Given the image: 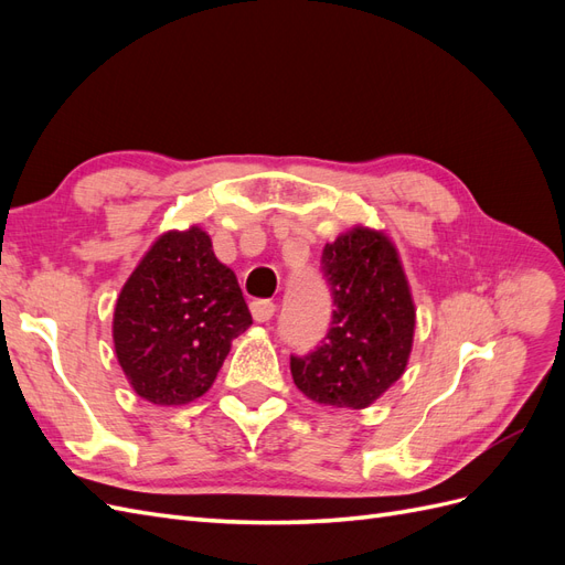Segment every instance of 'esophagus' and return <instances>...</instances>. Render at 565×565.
Listing matches in <instances>:
<instances>
[{
	"instance_id": "1",
	"label": "esophagus",
	"mask_w": 565,
	"mask_h": 565,
	"mask_svg": "<svg viewBox=\"0 0 565 565\" xmlns=\"http://www.w3.org/2000/svg\"><path fill=\"white\" fill-rule=\"evenodd\" d=\"M249 309H252V316L256 322H268L273 316H276L278 306L268 299H256L249 303Z\"/></svg>"
}]
</instances>
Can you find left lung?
I'll list each match as a JSON object with an SVG mask.
<instances>
[{
  "label": "left lung",
  "instance_id": "left-lung-1",
  "mask_svg": "<svg viewBox=\"0 0 565 565\" xmlns=\"http://www.w3.org/2000/svg\"><path fill=\"white\" fill-rule=\"evenodd\" d=\"M330 330L311 353L289 355L297 388L316 403L363 409L401 380L415 334V303L386 235L353 228L324 245Z\"/></svg>",
  "mask_w": 565,
  "mask_h": 565
}]
</instances>
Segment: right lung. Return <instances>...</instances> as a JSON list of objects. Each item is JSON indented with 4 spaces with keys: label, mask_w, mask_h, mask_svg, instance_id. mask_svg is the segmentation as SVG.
<instances>
[{
    "label": "right lung",
    "mask_w": 565,
    "mask_h": 565,
    "mask_svg": "<svg viewBox=\"0 0 565 565\" xmlns=\"http://www.w3.org/2000/svg\"><path fill=\"white\" fill-rule=\"evenodd\" d=\"M252 324L235 273L210 235L193 226L164 233L119 292L113 339L117 361L141 398L183 405L207 391L231 341Z\"/></svg>",
    "instance_id": "obj_1"
}]
</instances>
